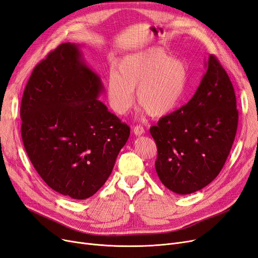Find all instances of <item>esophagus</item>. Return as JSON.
Listing matches in <instances>:
<instances>
[{
  "instance_id": "esophagus-1",
  "label": "esophagus",
  "mask_w": 258,
  "mask_h": 258,
  "mask_svg": "<svg viewBox=\"0 0 258 258\" xmlns=\"http://www.w3.org/2000/svg\"><path fill=\"white\" fill-rule=\"evenodd\" d=\"M133 133H135L136 136H142L143 135V133H145V129H144V127L143 126H141V125H137L135 128H133Z\"/></svg>"
}]
</instances>
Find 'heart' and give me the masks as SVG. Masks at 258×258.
Instances as JSON below:
<instances>
[{
  "mask_svg": "<svg viewBox=\"0 0 258 258\" xmlns=\"http://www.w3.org/2000/svg\"><path fill=\"white\" fill-rule=\"evenodd\" d=\"M188 82V68L180 58L170 57L159 48H149L122 57L106 81L111 109L126 114L137 101L152 116L172 111L179 102Z\"/></svg>",
  "mask_w": 258,
  "mask_h": 258,
  "instance_id": "obj_1",
  "label": "heart"
}]
</instances>
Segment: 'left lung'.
I'll return each mask as SVG.
<instances>
[{
  "label": "left lung",
  "instance_id": "left-lung-1",
  "mask_svg": "<svg viewBox=\"0 0 258 258\" xmlns=\"http://www.w3.org/2000/svg\"><path fill=\"white\" fill-rule=\"evenodd\" d=\"M191 100L150 127L158 156L155 167L171 191L190 194L209 184L232 149L238 110L232 81L215 55Z\"/></svg>",
  "mask_w": 258,
  "mask_h": 258
}]
</instances>
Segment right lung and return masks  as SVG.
Segmentation results:
<instances>
[{"label": "right lung", "instance_id": "1", "mask_svg": "<svg viewBox=\"0 0 258 258\" xmlns=\"http://www.w3.org/2000/svg\"><path fill=\"white\" fill-rule=\"evenodd\" d=\"M100 78L75 43H61L35 66L20 108L25 152L51 189L92 197L112 173L130 128L98 100Z\"/></svg>", "mask_w": 258, "mask_h": 258}]
</instances>
